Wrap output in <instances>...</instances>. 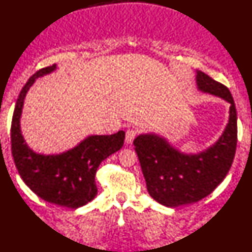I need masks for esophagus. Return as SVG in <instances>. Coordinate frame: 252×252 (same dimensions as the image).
<instances>
[{
    "mask_svg": "<svg viewBox=\"0 0 252 252\" xmlns=\"http://www.w3.org/2000/svg\"><path fill=\"white\" fill-rule=\"evenodd\" d=\"M136 135H137L136 130H133V129L126 130V144H131L133 139H135Z\"/></svg>",
    "mask_w": 252,
    "mask_h": 252,
    "instance_id": "1",
    "label": "esophagus"
}]
</instances>
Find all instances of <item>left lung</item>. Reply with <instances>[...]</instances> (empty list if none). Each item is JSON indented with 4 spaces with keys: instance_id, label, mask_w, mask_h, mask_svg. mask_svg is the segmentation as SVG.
Returning <instances> with one entry per match:
<instances>
[{
    "instance_id": "left-lung-1",
    "label": "left lung",
    "mask_w": 252,
    "mask_h": 252,
    "mask_svg": "<svg viewBox=\"0 0 252 252\" xmlns=\"http://www.w3.org/2000/svg\"><path fill=\"white\" fill-rule=\"evenodd\" d=\"M196 85L203 93L230 103L228 124L215 144L193 155L179 151L156 133H143L133 141L149 194L171 208L209 195L228 174L236 151L237 114L230 92L201 71H196Z\"/></svg>"
}]
</instances>
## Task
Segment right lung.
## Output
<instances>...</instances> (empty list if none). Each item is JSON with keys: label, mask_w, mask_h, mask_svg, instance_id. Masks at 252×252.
<instances>
[{"label": "right lung", "mask_w": 252, "mask_h": 252, "mask_svg": "<svg viewBox=\"0 0 252 252\" xmlns=\"http://www.w3.org/2000/svg\"><path fill=\"white\" fill-rule=\"evenodd\" d=\"M57 65L41 68L22 88L11 121V154L25 185L45 201L75 209L97 194L95 174L101 161L123 146L126 132L92 135L80 144L59 155H41L25 143L21 132L24 98L37 78L53 72Z\"/></svg>", "instance_id": "right-lung-1"}]
</instances>
